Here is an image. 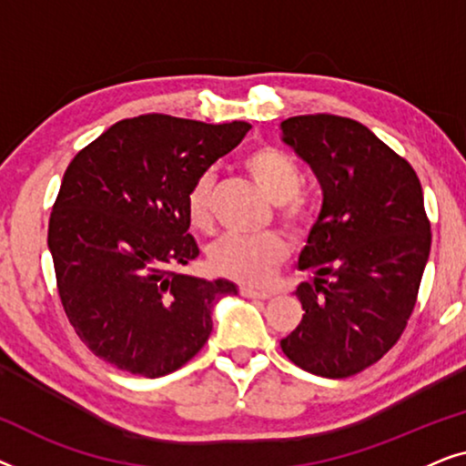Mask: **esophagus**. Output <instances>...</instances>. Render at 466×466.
Returning a JSON list of instances; mask_svg holds the SVG:
<instances>
[{"mask_svg":"<svg viewBox=\"0 0 466 466\" xmlns=\"http://www.w3.org/2000/svg\"><path fill=\"white\" fill-rule=\"evenodd\" d=\"M241 295L248 297V299H260V301H267V299H271L273 295L267 290H257V289H248V286H241Z\"/></svg>","mask_w":466,"mask_h":466,"instance_id":"obj_1","label":"esophagus"}]
</instances>
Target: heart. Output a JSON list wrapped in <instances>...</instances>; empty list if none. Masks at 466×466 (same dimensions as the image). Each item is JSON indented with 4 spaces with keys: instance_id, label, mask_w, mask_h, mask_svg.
Instances as JSON below:
<instances>
[{
    "instance_id": "obj_1",
    "label": "heart",
    "mask_w": 466,
    "mask_h": 466,
    "mask_svg": "<svg viewBox=\"0 0 466 466\" xmlns=\"http://www.w3.org/2000/svg\"><path fill=\"white\" fill-rule=\"evenodd\" d=\"M244 167L267 199L278 206V216L290 233H301L311 220V206L301 190V169L284 150L263 146L246 157ZM212 187L209 171L201 174L187 195L188 218L195 227L206 228L212 220ZM289 248L278 233L263 235H222L208 252V263L218 276L241 284L260 286L269 282L273 271L284 263Z\"/></svg>"
}]
</instances>
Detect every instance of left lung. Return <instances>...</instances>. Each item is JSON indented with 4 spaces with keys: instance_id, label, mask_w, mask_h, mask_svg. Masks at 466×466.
<instances>
[{
    "instance_id": "8db88e82",
    "label": "left lung",
    "mask_w": 466,
    "mask_h": 466,
    "mask_svg": "<svg viewBox=\"0 0 466 466\" xmlns=\"http://www.w3.org/2000/svg\"><path fill=\"white\" fill-rule=\"evenodd\" d=\"M279 129L322 188L299 257V269L314 273L295 290L305 314L279 346L305 371L350 378L399 341L416 305L431 252L422 187L405 158L352 118L309 114Z\"/></svg>"
}]
</instances>
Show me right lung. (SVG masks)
<instances>
[{"instance_id": "add662e5", "label": "right lung", "mask_w": 466, "mask_h": 466, "mask_svg": "<svg viewBox=\"0 0 466 466\" xmlns=\"http://www.w3.org/2000/svg\"><path fill=\"white\" fill-rule=\"evenodd\" d=\"M250 125L146 114L82 148L63 176L48 222L56 289L82 343L120 371L161 378L212 333V309L238 295L228 279L174 271L199 257L188 233L193 182Z\"/></svg>"}]
</instances>
